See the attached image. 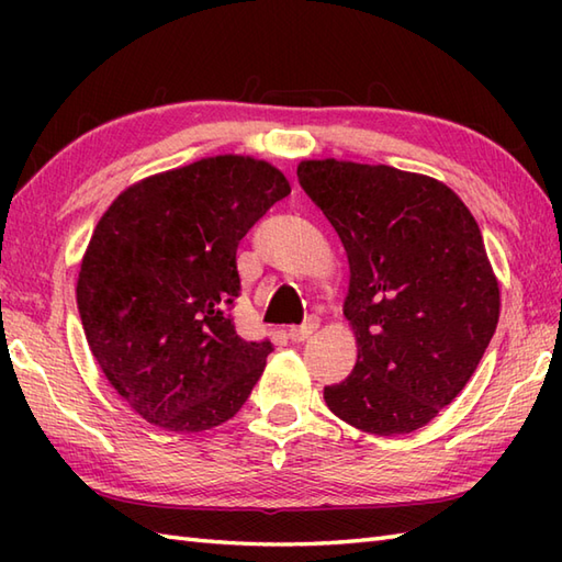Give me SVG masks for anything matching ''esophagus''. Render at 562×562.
I'll return each mask as SVG.
<instances>
[{"label": "esophagus", "instance_id": "esophagus-1", "mask_svg": "<svg viewBox=\"0 0 562 562\" xmlns=\"http://www.w3.org/2000/svg\"><path fill=\"white\" fill-rule=\"evenodd\" d=\"M316 328H318V318L312 316L308 321H304L302 326H292V328H290V340L302 342V340H306L308 336H314Z\"/></svg>", "mask_w": 562, "mask_h": 562}]
</instances>
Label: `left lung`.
<instances>
[{"label":"left lung","instance_id":"1","mask_svg":"<svg viewBox=\"0 0 562 562\" xmlns=\"http://www.w3.org/2000/svg\"><path fill=\"white\" fill-rule=\"evenodd\" d=\"M296 178L350 262L357 362L326 405L369 435L415 432L469 384L497 328L479 222L437 178L384 164L306 159Z\"/></svg>","mask_w":562,"mask_h":562}]
</instances>
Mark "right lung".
<instances>
[{"label": "right lung", "instance_id": "1", "mask_svg": "<svg viewBox=\"0 0 562 562\" xmlns=\"http://www.w3.org/2000/svg\"><path fill=\"white\" fill-rule=\"evenodd\" d=\"M290 190L272 164L220 154L142 178L103 212L77 306L101 372L147 423L202 432L250 396L272 345L234 328L236 248Z\"/></svg>", "mask_w": 562, "mask_h": 562}]
</instances>
